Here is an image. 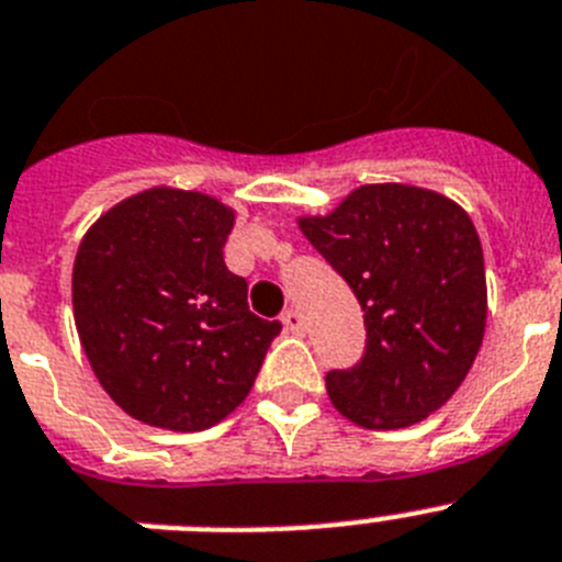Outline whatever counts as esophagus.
Returning <instances> with one entry per match:
<instances>
[{"label": "esophagus", "instance_id": "1", "mask_svg": "<svg viewBox=\"0 0 562 562\" xmlns=\"http://www.w3.org/2000/svg\"><path fill=\"white\" fill-rule=\"evenodd\" d=\"M281 324H284L286 333H304V318H301V313H295V310H286V313L281 315Z\"/></svg>", "mask_w": 562, "mask_h": 562}]
</instances>
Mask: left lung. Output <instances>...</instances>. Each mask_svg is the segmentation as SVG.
<instances>
[{"label": "left lung", "instance_id": "1", "mask_svg": "<svg viewBox=\"0 0 562 562\" xmlns=\"http://www.w3.org/2000/svg\"><path fill=\"white\" fill-rule=\"evenodd\" d=\"M363 310L367 349L327 372L335 409L404 429L454 395L486 329V267L467 210L412 184H363L329 215L299 218Z\"/></svg>", "mask_w": 562, "mask_h": 562}]
</instances>
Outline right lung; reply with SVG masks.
Segmentation results:
<instances>
[{"mask_svg": "<svg viewBox=\"0 0 562 562\" xmlns=\"http://www.w3.org/2000/svg\"><path fill=\"white\" fill-rule=\"evenodd\" d=\"M235 213L213 195L153 187L85 233L74 318L95 378L131 418L170 431L224 420L281 333L227 270Z\"/></svg>", "mask_w": 562, "mask_h": 562, "instance_id": "obj_1", "label": "right lung"}]
</instances>
